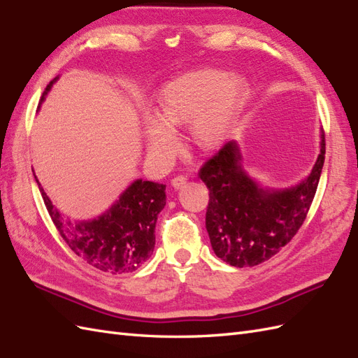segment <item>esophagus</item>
Returning <instances> with one entry per match:
<instances>
[{
  "mask_svg": "<svg viewBox=\"0 0 358 358\" xmlns=\"http://www.w3.org/2000/svg\"><path fill=\"white\" fill-rule=\"evenodd\" d=\"M185 184H187V178H184V176H178L171 180V185L174 189H180Z\"/></svg>",
  "mask_w": 358,
  "mask_h": 358,
  "instance_id": "esophagus-1",
  "label": "esophagus"
}]
</instances>
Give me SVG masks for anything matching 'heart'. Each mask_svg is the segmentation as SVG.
<instances>
[{"label": "heart", "mask_w": 358, "mask_h": 358, "mask_svg": "<svg viewBox=\"0 0 358 358\" xmlns=\"http://www.w3.org/2000/svg\"><path fill=\"white\" fill-rule=\"evenodd\" d=\"M249 94L243 76L197 69L165 83L156 94L155 117L143 124L147 150L167 162L178 150L174 130L188 124V138L200 152H214L224 144Z\"/></svg>", "instance_id": "obj_1"}]
</instances>
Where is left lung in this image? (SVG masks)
Wrapping results in <instances>:
<instances>
[{"label":"left lung","instance_id":"obj_1","mask_svg":"<svg viewBox=\"0 0 358 358\" xmlns=\"http://www.w3.org/2000/svg\"><path fill=\"white\" fill-rule=\"evenodd\" d=\"M324 161L320 129L319 156L308 176L290 187L272 188L246 170L237 141L226 144L199 171L209 189L205 223L214 254L235 267L257 266L276 255L307 217Z\"/></svg>","mask_w":358,"mask_h":358}]
</instances>
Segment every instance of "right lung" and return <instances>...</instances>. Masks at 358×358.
<instances>
[{
  "label": "right lung",
  "instance_id": "right-lung-1",
  "mask_svg": "<svg viewBox=\"0 0 358 358\" xmlns=\"http://www.w3.org/2000/svg\"><path fill=\"white\" fill-rule=\"evenodd\" d=\"M57 80L59 76L50 82L41 103ZM34 179L62 238L77 257L92 267L109 273H130L152 257L156 220L167 199L164 184L135 179L106 211L92 219L73 220L59 211L38 178Z\"/></svg>",
  "mask_w": 358,
  "mask_h": 358
}]
</instances>
